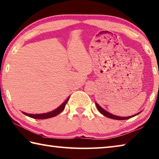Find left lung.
I'll use <instances>...</instances> for the list:
<instances>
[{"label":"left lung","mask_w":159,"mask_h":159,"mask_svg":"<svg viewBox=\"0 0 159 159\" xmlns=\"http://www.w3.org/2000/svg\"><path fill=\"white\" fill-rule=\"evenodd\" d=\"M96 107H97V109H98V110L100 111V112L102 114V115H104L105 116H106V117H107V118H110V119H115V120H126V119H130V118H132V117H134V116H136V115H138L139 114H140L141 112V111H139V113H137V114H134V115H132V116H126V117H122V116H115V115H114V114H111V113H110V112H108L107 111H106V110H105L103 108H102L100 105H99L98 103H96Z\"/></svg>","instance_id":"1"}]
</instances>
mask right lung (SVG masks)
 I'll list each match as a JSON object with an SVG mask.
<instances>
[{
	"label": "right lung",
	"instance_id": "right-lung-1",
	"mask_svg": "<svg viewBox=\"0 0 159 159\" xmlns=\"http://www.w3.org/2000/svg\"><path fill=\"white\" fill-rule=\"evenodd\" d=\"M70 97H68L67 98V100L65 101V102H63V103H62L60 106L58 107H57V109H55L53 111H49V112H47V113H43V114H28V113H25L24 112V111H22V113L24 114L25 115H26V116L31 117V118H33V119H49V118H52V117H54L57 116L59 114H60L62 111L64 110V108L65 107V105H66L67 102L69 100Z\"/></svg>",
	"mask_w": 159,
	"mask_h": 159
}]
</instances>
